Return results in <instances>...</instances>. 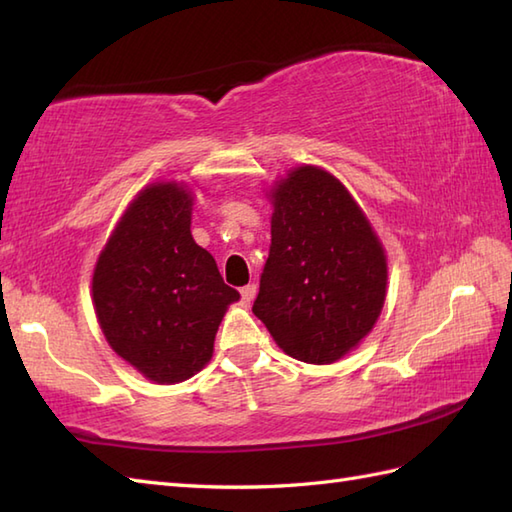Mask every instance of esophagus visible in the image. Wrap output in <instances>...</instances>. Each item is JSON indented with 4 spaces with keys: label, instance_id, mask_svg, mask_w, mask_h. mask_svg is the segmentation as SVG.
Masks as SVG:
<instances>
[{
    "label": "esophagus",
    "instance_id": "obj_1",
    "mask_svg": "<svg viewBox=\"0 0 512 512\" xmlns=\"http://www.w3.org/2000/svg\"><path fill=\"white\" fill-rule=\"evenodd\" d=\"M239 292H242V299H244L246 303H250V301L255 299V295H257V286H255V284H248V286H244Z\"/></svg>",
    "mask_w": 512,
    "mask_h": 512
}]
</instances>
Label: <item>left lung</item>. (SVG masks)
I'll list each match as a JSON object with an SVG mask.
<instances>
[{
    "mask_svg": "<svg viewBox=\"0 0 512 512\" xmlns=\"http://www.w3.org/2000/svg\"><path fill=\"white\" fill-rule=\"evenodd\" d=\"M270 193V253L253 312L288 356L334 363L372 332L383 310V244L328 171L297 167Z\"/></svg>",
    "mask_w": 512,
    "mask_h": 512,
    "instance_id": "8db88e82",
    "label": "left lung"
}]
</instances>
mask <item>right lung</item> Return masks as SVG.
I'll use <instances>...</instances> for the list:
<instances>
[{
    "instance_id": "obj_1",
    "label": "right lung",
    "mask_w": 512,
    "mask_h": 512,
    "mask_svg": "<svg viewBox=\"0 0 512 512\" xmlns=\"http://www.w3.org/2000/svg\"><path fill=\"white\" fill-rule=\"evenodd\" d=\"M191 191L143 189L107 239L92 299L112 350L160 385L182 383L211 361L215 332L239 292L224 284L191 235Z\"/></svg>"
}]
</instances>
